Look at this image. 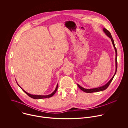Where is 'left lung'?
<instances>
[{"instance_id":"8db88e82","label":"left lung","mask_w":128,"mask_h":128,"mask_svg":"<svg viewBox=\"0 0 128 128\" xmlns=\"http://www.w3.org/2000/svg\"><path fill=\"white\" fill-rule=\"evenodd\" d=\"M103 31L104 32L106 33V34L108 36V37L110 38L112 40V44H113V46L114 48V49H115V50H116V72H115V74H114V76L112 77V78L109 80L108 82H107L106 84H105L104 86H101V87H99V88H92V89H86V88H84L82 87L81 86H80L79 84H78V88L82 90V91H84V92H86V93H93V92H99V91H102V90H105V89H106L108 86H109V84H110L111 83L112 81V80L115 74H116V70H117V67H118V62H117V50H116V48L115 46V45H114V40L112 38V36L110 34V33L109 32V31L107 30L105 28H104L103 29Z\"/></svg>"}]
</instances>
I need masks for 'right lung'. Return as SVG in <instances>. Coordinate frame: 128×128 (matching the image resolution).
<instances>
[{"instance_id": "1", "label": "right lung", "mask_w": 128, "mask_h": 128, "mask_svg": "<svg viewBox=\"0 0 128 128\" xmlns=\"http://www.w3.org/2000/svg\"><path fill=\"white\" fill-rule=\"evenodd\" d=\"M18 85L19 86V85L18 84ZM21 88V87H20ZM57 88H58V84H57V87H56V89H55V90H54V92L51 94H50V95H46V96H42V95H31V94H29V93H27L26 92H25V91L23 90V89H22V88H21V89L24 91V92L27 94V95H28L30 97H31V98H33V99H43V98H50V97H51L54 94H55V93L56 92V91H57Z\"/></svg>"}]
</instances>
